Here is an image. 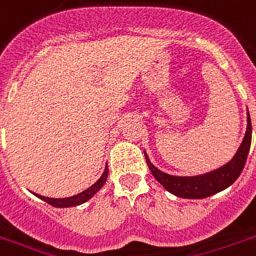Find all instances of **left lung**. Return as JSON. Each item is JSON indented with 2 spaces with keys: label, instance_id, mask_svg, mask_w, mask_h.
<instances>
[{
  "label": "left lung",
  "instance_id": "left-lung-1",
  "mask_svg": "<svg viewBox=\"0 0 256 256\" xmlns=\"http://www.w3.org/2000/svg\"><path fill=\"white\" fill-rule=\"evenodd\" d=\"M251 134H252L251 118H250L248 110H247V130H246L244 138H243L235 156L226 165L218 168L214 170L208 172V173H204V174L188 176V177L168 174L150 162L149 157L145 152L146 162H148V166H149L152 174L154 176V178L172 194L182 198H210L214 193H219L224 189H227L240 176L246 161H247L250 146H251Z\"/></svg>",
  "mask_w": 256,
  "mask_h": 256
}]
</instances>
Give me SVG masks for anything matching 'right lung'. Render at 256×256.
<instances>
[{"mask_svg":"<svg viewBox=\"0 0 256 256\" xmlns=\"http://www.w3.org/2000/svg\"><path fill=\"white\" fill-rule=\"evenodd\" d=\"M107 176H108V168H104V172H103V174L100 176V178L95 182L94 185H91L90 188H87L83 192L78 193L75 196H71V198H44L42 194H37L34 193V196H37L38 198H42L44 202H46L50 206H56V208H68V206H80L83 202H88L90 198H92L94 194L99 190V189L102 188L104 182L107 180Z\"/></svg>","mask_w":256,"mask_h":256,"instance_id":"right-lung-1","label":"right lung"}]
</instances>
